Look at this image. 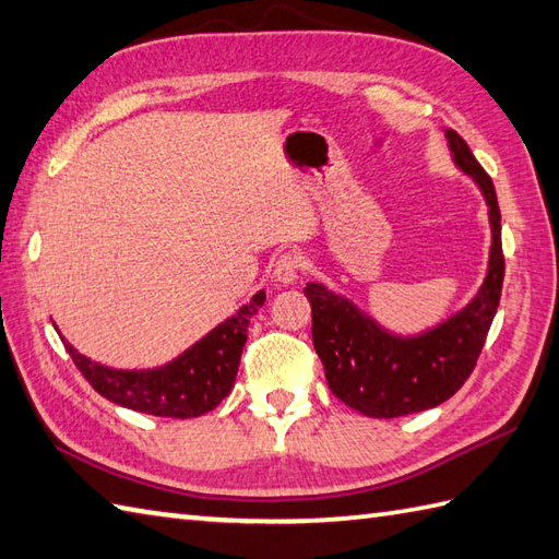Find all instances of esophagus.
Instances as JSON below:
<instances>
[{"mask_svg": "<svg viewBox=\"0 0 559 559\" xmlns=\"http://www.w3.org/2000/svg\"><path fill=\"white\" fill-rule=\"evenodd\" d=\"M302 261L298 254H283L278 257L276 264H273V276H276L278 283H293L298 281V273H300Z\"/></svg>", "mask_w": 559, "mask_h": 559, "instance_id": "obj_1", "label": "esophagus"}]
</instances>
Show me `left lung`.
Listing matches in <instances>:
<instances>
[{
    "label": "left lung",
    "mask_w": 559,
    "mask_h": 559,
    "mask_svg": "<svg viewBox=\"0 0 559 559\" xmlns=\"http://www.w3.org/2000/svg\"><path fill=\"white\" fill-rule=\"evenodd\" d=\"M444 136L454 163L488 201L492 247L476 298L435 329L396 336L322 283H307L305 288L312 305L314 350L324 362L329 389L367 418H401L454 396L476 367L500 305L504 254L495 185L454 129H447Z\"/></svg>",
    "instance_id": "8db88e82"
}]
</instances>
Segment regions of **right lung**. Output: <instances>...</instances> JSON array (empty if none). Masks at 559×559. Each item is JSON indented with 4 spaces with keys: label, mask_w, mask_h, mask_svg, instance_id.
<instances>
[{
    "label": "right lung",
    "mask_w": 559,
    "mask_h": 559,
    "mask_svg": "<svg viewBox=\"0 0 559 559\" xmlns=\"http://www.w3.org/2000/svg\"><path fill=\"white\" fill-rule=\"evenodd\" d=\"M266 293L259 290L230 319L187 348L180 358L153 370H112L81 355L62 338L71 360L100 396L139 413L158 418H199L213 411L230 394L240 355L247 341V326Z\"/></svg>",
    "instance_id": "right-lung-1"
}]
</instances>
